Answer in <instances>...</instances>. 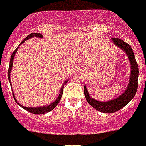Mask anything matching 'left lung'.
Here are the masks:
<instances>
[{"label":"left lung","mask_w":146,"mask_h":146,"mask_svg":"<svg viewBox=\"0 0 146 146\" xmlns=\"http://www.w3.org/2000/svg\"><path fill=\"white\" fill-rule=\"evenodd\" d=\"M111 41L116 46L123 49L127 53L128 59L130 60L131 70L128 86L125 90L123 94H122V95H120L119 97L106 102L105 101L101 102L92 98L89 95L86 86H84V94L88 103L96 110L104 113H113L126 106L133 99L134 95L136 94V92L137 90V84H138V66L131 45H128L127 43H126L123 40L118 38H111Z\"/></svg>","instance_id":"obj_1"}]
</instances>
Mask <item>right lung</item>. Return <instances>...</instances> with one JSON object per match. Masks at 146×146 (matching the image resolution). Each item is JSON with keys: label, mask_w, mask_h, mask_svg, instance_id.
I'll return each mask as SVG.
<instances>
[{"label": "right lung", "mask_w": 146, "mask_h": 146, "mask_svg": "<svg viewBox=\"0 0 146 146\" xmlns=\"http://www.w3.org/2000/svg\"><path fill=\"white\" fill-rule=\"evenodd\" d=\"M32 37H37V38H42V35H41V34H38V33H31V35H29L26 38H24L23 39V41L21 42L22 43H23V42H25V41H27V40H28L29 38H32ZM21 44H19V45H21ZM19 48H16L15 49V51L13 52V53L12 54V56H11V60H10V64H9V71H8V78H9V82H10V85L11 84V78H10V73H11V71H12V63H13V60H14V56H15V52H17V49ZM67 82L68 81H65L64 83L63 84V86H62L61 89H60V94H59L58 98H56V100H55L54 102H52L51 104H48V105H45V106H42V107H37V108H31V107H30V108H28V107H24V106H23V105H21V104H19V103H18L17 102V101H16V99H15V95L13 94V97H14V99H15V101L17 102V104L19 105V106H21L22 108H23V109H25V110H27V111H28L29 112H31V113H33V114H37V115H41V114H45V113H46V112H48V111H52L53 108H55L56 107V105L58 104V103L60 102V99H61V97H62V94H63V89H64V86L66 83H67ZM11 87H12V86H11Z\"/></svg>", "instance_id": "right-lung-1"}]
</instances>
